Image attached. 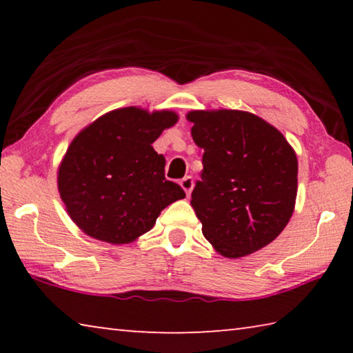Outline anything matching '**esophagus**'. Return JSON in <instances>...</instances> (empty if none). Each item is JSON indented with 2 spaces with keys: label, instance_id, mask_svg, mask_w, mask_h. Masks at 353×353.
<instances>
[{
  "label": "esophagus",
  "instance_id": "obj_1",
  "mask_svg": "<svg viewBox=\"0 0 353 353\" xmlns=\"http://www.w3.org/2000/svg\"><path fill=\"white\" fill-rule=\"evenodd\" d=\"M181 187L185 190V193H187V196L191 194V191H193V187H194V181L193 177L191 176H185L182 181H181Z\"/></svg>",
  "mask_w": 353,
  "mask_h": 353
}]
</instances>
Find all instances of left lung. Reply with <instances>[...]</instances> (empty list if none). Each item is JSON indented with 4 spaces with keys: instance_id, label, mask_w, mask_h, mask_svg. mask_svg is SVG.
<instances>
[{
    "instance_id": "left-lung-1",
    "label": "left lung",
    "mask_w": 353,
    "mask_h": 353,
    "mask_svg": "<svg viewBox=\"0 0 353 353\" xmlns=\"http://www.w3.org/2000/svg\"><path fill=\"white\" fill-rule=\"evenodd\" d=\"M204 149L191 207L216 252L240 259L276 240L294 212L297 157L282 132L243 110H193Z\"/></svg>"
}]
</instances>
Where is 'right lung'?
Wrapping results in <instances>:
<instances>
[{
	"mask_svg": "<svg viewBox=\"0 0 353 353\" xmlns=\"http://www.w3.org/2000/svg\"><path fill=\"white\" fill-rule=\"evenodd\" d=\"M177 113L140 107L112 110L74 137L59 166L57 187L70 218L88 236L128 244L154 227L160 212L185 198L165 179L152 143Z\"/></svg>",
	"mask_w": 353,
	"mask_h": 353,
	"instance_id": "add662e5",
	"label": "right lung"
}]
</instances>
